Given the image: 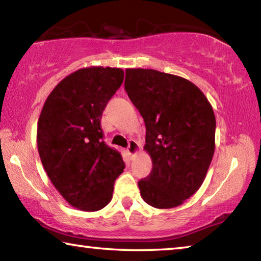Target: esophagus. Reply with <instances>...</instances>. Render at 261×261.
<instances>
[{
  "label": "esophagus",
  "instance_id": "esophagus-1",
  "mask_svg": "<svg viewBox=\"0 0 261 261\" xmlns=\"http://www.w3.org/2000/svg\"><path fill=\"white\" fill-rule=\"evenodd\" d=\"M126 151H127V153H129V155L135 156L136 154L140 151V147H139V145L137 144V141L130 140L129 141V145H127Z\"/></svg>",
  "mask_w": 261,
  "mask_h": 261
}]
</instances>
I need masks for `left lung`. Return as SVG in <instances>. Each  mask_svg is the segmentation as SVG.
I'll use <instances>...</instances> for the list:
<instances>
[{
	"mask_svg": "<svg viewBox=\"0 0 261 261\" xmlns=\"http://www.w3.org/2000/svg\"><path fill=\"white\" fill-rule=\"evenodd\" d=\"M124 87L146 126L151 174L138 182L155 208L182 205L201 187L215 149V116L193 83L153 69H126Z\"/></svg>",
	"mask_w": 261,
	"mask_h": 261,
	"instance_id": "obj_1",
	"label": "left lung"
}]
</instances>
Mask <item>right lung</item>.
<instances>
[{
	"instance_id": "add662e5",
	"label": "right lung",
	"mask_w": 261,
	"mask_h": 261,
	"mask_svg": "<svg viewBox=\"0 0 261 261\" xmlns=\"http://www.w3.org/2000/svg\"><path fill=\"white\" fill-rule=\"evenodd\" d=\"M123 79L120 68L79 69L57 84L39 117L42 166L61 196L81 211L107 206L125 167L120 152L106 145L101 129L102 112Z\"/></svg>"
}]
</instances>
